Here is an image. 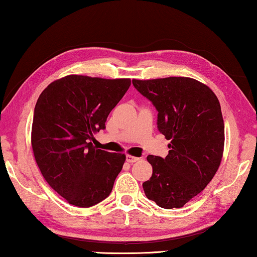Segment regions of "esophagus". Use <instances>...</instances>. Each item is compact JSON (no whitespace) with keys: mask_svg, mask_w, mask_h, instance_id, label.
Masks as SVG:
<instances>
[{"mask_svg":"<svg viewBox=\"0 0 257 257\" xmlns=\"http://www.w3.org/2000/svg\"><path fill=\"white\" fill-rule=\"evenodd\" d=\"M139 159L136 158V156H133V155H127L125 156V161H127L128 163H134V162H137Z\"/></svg>","mask_w":257,"mask_h":257,"instance_id":"34e87169","label":"esophagus"}]
</instances>
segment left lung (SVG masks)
Masks as SVG:
<instances>
[{
    "mask_svg": "<svg viewBox=\"0 0 257 257\" xmlns=\"http://www.w3.org/2000/svg\"><path fill=\"white\" fill-rule=\"evenodd\" d=\"M158 111V129L170 144L165 158L149 155L153 167L143 184L160 207L179 208L201 193L220 167L224 122L219 99L206 85L187 77L133 80Z\"/></svg>",
    "mask_w": 257,
    "mask_h": 257,
    "instance_id": "8db88e82",
    "label": "left lung"
}]
</instances>
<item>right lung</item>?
Masks as SVG:
<instances>
[{"label":"right lung","instance_id":"right-lung-1","mask_svg":"<svg viewBox=\"0 0 257 257\" xmlns=\"http://www.w3.org/2000/svg\"><path fill=\"white\" fill-rule=\"evenodd\" d=\"M130 79L70 75L43 90L34 110L32 146L44 179L69 204L90 207L111 194L125 155L97 150L94 134L105 129Z\"/></svg>","mask_w":257,"mask_h":257}]
</instances>
